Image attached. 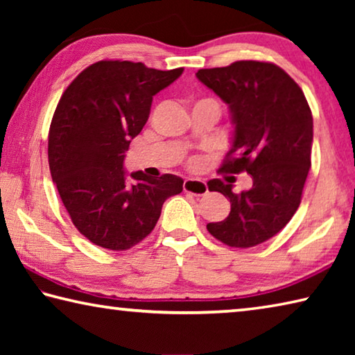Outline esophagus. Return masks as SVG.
<instances>
[{
    "label": "esophagus",
    "mask_w": 355,
    "mask_h": 355,
    "mask_svg": "<svg viewBox=\"0 0 355 355\" xmlns=\"http://www.w3.org/2000/svg\"><path fill=\"white\" fill-rule=\"evenodd\" d=\"M184 192H189L192 196H203L208 192V186L203 180H196V178H186L183 183Z\"/></svg>",
    "instance_id": "34e87169"
}]
</instances>
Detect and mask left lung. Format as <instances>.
I'll return each mask as SVG.
<instances>
[{
  "instance_id": "obj_1",
  "label": "left lung",
  "mask_w": 355,
  "mask_h": 355,
  "mask_svg": "<svg viewBox=\"0 0 355 355\" xmlns=\"http://www.w3.org/2000/svg\"><path fill=\"white\" fill-rule=\"evenodd\" d=\"M196 75L228 105L235 125L220 171L248 172L254 182L235 194L232 184L209 180L208 189L228 197L232 208L207 228L230 248H254L277 235L300 205L311 166L310 106L297 83L272 62L236 61Z\"/></svg>"
}]
</instances>
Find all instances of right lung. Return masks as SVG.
<instances>
[{"instance_id":"add662e5","label":"right lung","mask_w":355,"mask_h":355,"mask_svg":"<svg viewBox=\"0 0 355 355\" xmlns=\"http://www.w3.org/2000/svg\"><path fill=\"white\" fill-rule=\"evenodd\" d=\"M183 73L142 62L98 61L65 89L48 133V163L65 209L100 248L128 250L148 236L183 180L123 171L125 152L146 125L153 95Z\"/></svg>"}]
</instances>
